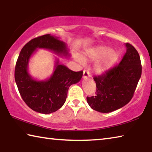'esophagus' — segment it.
<instances>
[{
	"label": "esophagus",
	"mask_w": 152,
	"mask_h": 152,
	"mask_svg": "<svg viewBox=\"0 0 152 152\" xmlns=\"http://www.w3.org/2000/svg\"><path fill=\"white\" fill-rule=\"evenodd\" d=\"M90 77V74L88 70H84L83 72V78L84 79H87Z\"/></svg>",
	"instance_id": "obj_1"
}]
</instances>
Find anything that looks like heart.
Wrapping results in <instances>:
<instances>
[{"label": "heart", "instance_id": "heart-1", "mask_svg": "<svg viewBox=\"0 0 152 152\" xmlns=\"http://www.w3.org/2000/svg\"><path fill=\"white\" fill-rule=\"evenodd\" d=\"M118 52L112 50L106 46H98L87 50L85 58L96 62L94 70L98 74H102L114 64L119 58Z\"/></svg>", "mask_w": 152, "mask_h": 152}]
</instances>
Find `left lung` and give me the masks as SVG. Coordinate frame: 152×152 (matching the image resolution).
<instances>
[{
	"label": "left lung",
	"instance_id": "obj_1",
	"mask_svg": "<svg viewBox=\"0 0 152 152\" xmlns=\"http://www.w3.org/2000/svg\"><path fill=\"white\" fill-rule=\"evenodd\" d=\"M126 52L120 64L102 75L94 76L96 95L87 97L91 108L102 113L115 111L125 106L133 97L142 75L138 52L130 44H125Z\"/></svg>",
	"mask_w": 152,
	"mask_h": 152
}]
</instances>
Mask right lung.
Listing matches in <instances>:
<instances>
[{
	"label": "right lung",
	"mask_w": 152,
	"mask_h": 152,
	"mask_svg": "<svg viewBox=\"0 0 152 152\" xmlns=\"http://www.w3.org/2000/svg\"><path fill=\"white\" fill-rule=\"evenodd\" d=\"M38 48L48 50L60 56L69 57L70 54L66 43L58 37L45 34L26 44L16 61L15 78L23 100L34 111L48 114L64 105L69 87L80 80L83 71L74 72L56 59L54 72L49 78L45 80L33 78L28 72V63Z\"/></svg>",
	"instance_id": "obj_1"
}]
</instances>
